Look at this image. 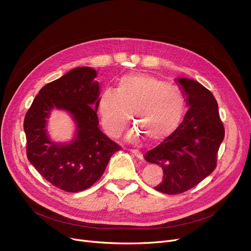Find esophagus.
<instances>
[{
  "mask_svg": "<svg viewBox=\"0 0 251 251\" xmlns=\"http://www.w3.org/2000/svg\"><path fill=\"white\" fill-rule=\"evenodd\" d=\"M130 151L132 152L136 157H138L139 160H142V159H143V154H142L141 151H139L138 150H130Z\"/></svg>",
  "mask_w": 251,
  "mask_h": 251,
  "instance_id": "obj_1",
  "label": "esophagus"
}]
</instances>
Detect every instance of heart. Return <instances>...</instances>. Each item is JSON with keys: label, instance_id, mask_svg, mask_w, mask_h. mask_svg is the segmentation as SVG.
I'll use <instances>...</instances> for the list:
<instances>
[{"label": "heart", "instance_id": "b5f03b06", "mask_svg": "<svg viewBox=\"0 0 251 251\" xmlns=\"http://www.w3.org/2000/svg\"><path fill=\"white\" fill-rule=\"evenodd\" d=\"M185 109L182 91L149 74H127L117 83L116 90L103 89L98 100L101 125L111 137H119L131 113L136 126L127 132L130 140L146 135L152 142L160 141L181 122Z\"/></svg>", "mask_w": 251, "mask_h": 251}]
</instances>
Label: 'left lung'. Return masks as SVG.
<instances>
[{
    "label": "left lung",
    "mask_w": 251,
    "mask_h": 251,
    "mask_svg": "<svg viewBox=\"0 0 251 251\" xmlns=\"http://www.w3.org/2000/svg\"><path fill=\"white\" fill-rule=\"evenodd\" d=\"M176 81L189 110L174 132L144 155L148 162L162 167L163 181L154 189L166 194L185 192L212 174L225 136L212 92L193 79Z\"/></svg>",
    "instance_id": "8db88e82"
}]
</instances>
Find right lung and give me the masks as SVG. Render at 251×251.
<instances>
[{"label":"right lung","instance_id":"add662e5","mask_svg":"<svg viewBox=\"0 0 251 251\" xmlns=\"http://www.w3.org/2000/svg\"><path fill=\"white\" fill-rule=\"evenodd\" d=\"M98 73L77 67L45 85L25 115L26 154L47 181L67 192L89 188L100 178L111 156L121 148L99 128ZM54 108L71 114L76 125L68 144L52 142L46 130Z\"/></svg>","mask_w":251,"mask_h":251}]
</instances>
